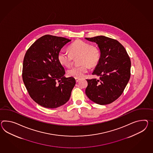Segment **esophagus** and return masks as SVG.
<instances>
[{"instance_id": "1", "label": "esophagus", "mask_w": 153, "mask_h": 153, "mask_svg": "<svg viewBox=\"0 0 153 153\" xmlns=\"http://www.w3.org/2000/svg\"><path fill=\"white\" fill-rule=\"evenodd\" d=\"M75 79H76V82H78L79 81V78H75Z\"/></svg>"}]
</instances>
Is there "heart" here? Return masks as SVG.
<instances>
[{
    "label": "heart",
    "mask_w": 153,
    "mask_h": 153,
    "mask_svg": "<svg viewBox=\"0 0 153 153\" xmlns=\"http://www.w3.org/2000/svg\"><path fill=\"white\" fill-rule=\"evenodd\" d=\"M70 52L61 51L57 55L59 62L66 67H70L74 58L80 56L79 63L81 65L72 67L67 71L68 76L75 78H82L90 68L96 67L101 58L99 49L81 40L74 41L69 47Z\"/></svg>",
    "instance_id": "1"
}]
</instances>
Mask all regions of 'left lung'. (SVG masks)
<instances>
[{
	"instance_id": "8db88e82",
	"label": "left lung",
	"mask_w": 153,
	"mask_h": 153,
	"mask_svg": "<svg viewBox=\"0 0 153 153\" xmlns=\"http://www.w3.org/2000/svg\"><path fill=\"white\" fill-rule=\"evenodd\" d=\"M86 39L96 42L101 51L100 60L92 73L100 78L87 79L86 94L97 104H110L121 96L130 79V57L115 39L104 36Z\"/></svg>"
}]
</instances>
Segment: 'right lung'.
<instances>
[{
  "label": "right lung",
  "mask_w": 153,
  "mask_h": 153,
  "mask_svg": "<svg viewBox=\"0 0 153 153\" xmlns=\"http://www.w3.org/2000/svg\"><path fill=\"white\" fill-rule=\"evenodd\" d=\"M70 41L45 35L31 45L24 56V83L30 97L45 108H57L65 104L76 84L74 77L64 76L65 69L57 59L61 49Z\"/></svg>",
  "instance_id": "obj_1"
}]
</instances>
